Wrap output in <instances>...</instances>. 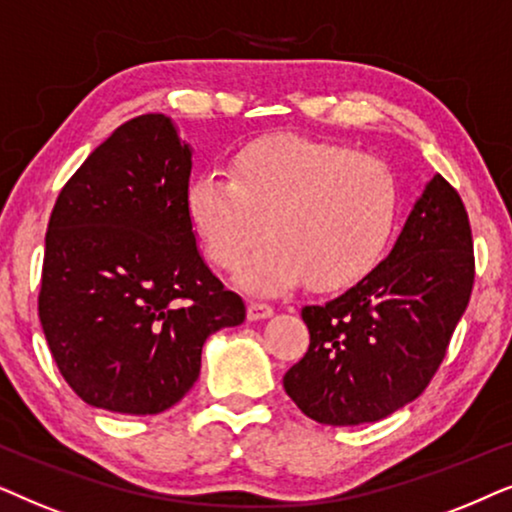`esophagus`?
Here are the masks:
<instances>
[{
    "mask_svg": "<svg viewBox=\"0 0 512 512\" xmlns=\"http://www.w3.org/2000/svg\"><path fill=\"white\" fill-rule=\"evenodd\" d=\"M271 313H274V306L267 304V302H260V299H252L248 304V318L250 320H264L269 318Z\"/></svg>",
    "mask_w": 512,
    "mask_h": 512,
    "instance_id": "esophagus-1",
    "label": "esophagus"
}]
</instances>
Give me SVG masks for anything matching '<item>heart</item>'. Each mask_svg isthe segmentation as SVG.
Wrapping results in <instances>:
<instances>
[{
  "label": "heart",
  "mask_w": 512,
  "mask_h": 512,
  "mask_svg": "<svg viewBox=\"0 0 512 512\" xmlns=\"http://www.w3.org/2000/svg\"><path fill=\"white\" fill-rule=\"evenodd\" d=\"M187 213L217 267L241 269L267 234L274 241L245 271L255 290L306 281L337 292L370 276L398 217L386 163L302 135H264L231 156L227 170L189 182Z\"/></svg>",
  "instance_id": "b5f03b06"
}]
</instances>
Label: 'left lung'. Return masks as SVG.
Segmentation results:
<instances>
[{
    "label": "left lung",
    "instance_id": "1",
    "mask_svg": "<svg viewBox=\"0 0 512 512\" xmlns=\"http://www.w3.org/2000/svg\"><path fill=\"white\" fill-rule=\"evenodd\" d=\"M473 278L468 213L435 175L386 260L332 302L304 306L311 344L285 372V393L327 426L370 424L412 403L445 358Z\"/></svg>",
    "mask_w": 512,
    "mask_h": 512
}]
</instances>
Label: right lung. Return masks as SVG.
Returning a JSON list of instances; mask_svg holds the SVG:
<instances>
[{
  "label": "right lung",
  "instance_id": "1",
  "mask_svg": "<svg viewBox=\"0 0 512 512\" xmlns=\"http://www.w3.org/2000/svg\"><path fill=\"white\" fill-rule=\"evenodd\" d=\"M192 149L163 114L121 124L53 206L39 320L81 400L159 414L201 372L203 342L245 304L203 262L187 213Z\"/></svg>",
  "mask_w": 512,
  "mask_h": 512
}]
</instances>
